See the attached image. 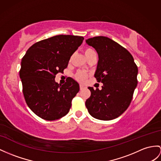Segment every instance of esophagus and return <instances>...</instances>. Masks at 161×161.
Masks as SVG:
<instances>
[{"label":"esophagus","mask_w":161,"mask_h":161,"mask_svg":"<svg viewBox=\"0 0 161 161\" xmlns=\"http://www.w3.org/2000/svg\"><path fill=\"white\" fill-rule=\"evenodd\" d=\"M85 88H86L85 86L82 85H80V90H83V89H85Z\"/></svg>","instance_id":"obj_1"}]
</instances>
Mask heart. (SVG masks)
<instances>
[{
  "label": "heart",
  "instance_id": "b5f03b06",
  "mask_svg": "<svg viewBox=\"0 0 161 161\" xmlns=\"http://www.w3.org/2000/svg\"><path fill=\"white\" fill-rule=\"evenodd\" d=\"M94 53H95V52H94V51L92 48H86L84 50V54H85V56L86 57V58L89 57L90 55H92V54H94ZM87 77V74L84 72H82V71L78 72L75 75L76 79L79 82L85 81Z\"/></svg>",
  "mask_w": 161,
  "mask_h": 161
}]
</instances>
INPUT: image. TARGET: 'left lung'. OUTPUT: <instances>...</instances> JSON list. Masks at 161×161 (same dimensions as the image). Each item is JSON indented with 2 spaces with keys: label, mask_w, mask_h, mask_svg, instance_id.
<instances>
[{
  "label": "left lung",
  "mask_w": 161,
  "mask_h": 161,
  "mask_svg": "<svg viewBox=\"0 0 161 161\" xmlns=\"http://www.w3.org/2000/svg\"><path fill=\"white\" fill-rule=\"evenodd\" d=\"M85 42L98 54L94 76L103 83L101 90L88 87L91 96L85 102L86 107L96 119H115L131 103L137 85L138 68L132 54L111 39L97 36Z\"/></svg>",
  "instance_id": "obj_1"
}]
</instances>
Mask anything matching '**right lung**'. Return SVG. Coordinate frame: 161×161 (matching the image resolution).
I'll use <instances>...</instances> for the list:
<instances>
[{
    "mask_svg": "<svg viewBox=\"0 0 161 161\" xmlns=\"http://www.w3.org/2000/svg\"><path fill=\"white\" fill-rule=\"evenodd\" d=\"M83 37L59 35L35 43L21 61L19 78L26 103L35 115L53 121L67 115L79 84L69 78L64 85L54 78L68 67Z\"/></svg>",
    "mask_w": 161,
    "mask_h": 161,
    "instance_id": "1",
    "label": "right lung"
}]
</instances>
